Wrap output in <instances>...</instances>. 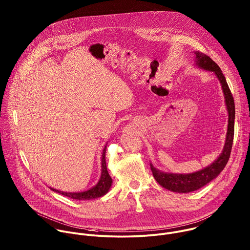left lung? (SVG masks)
Segmentation results:
<instances>
[{"label":"left lung","mask_w":250,"mask_h":250,"mask_svg":"<svg viewBox=\"0 0 250 250\" xmlns=\"http://www.w3.org/2000/svg\"><path fill=\"white\" fill-rule=\"evenodd\" d=\"M195 54H196V65L204 70L213 72L218 78L222 85L223 93L225 96V102H226L227 110L229 113V120H228L227 136H226V141H225L223 151L221 155L208 167H205L204 169L194 173L179 174V173H167V172L161 171L157 169L152 164H150L153 175L156 181L161 186H163L164 188L169 191L176 192V193H184V194L196 191L204 187L205 185L209 183L211 180H213L215 177H217L219 173L224 169V167H226L230 159L233 140H234V131H235V102H234V98L231 93V90L229 88V85L226 82V79L220 67L207 54L201 51H195Z\"/></svg>","instance_id":"left-lung-1"}]
</instances>
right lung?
<instances>
[{
    "instance_id": "right-lung-1",
    "label": "right lung",
    "mask_w": 250,
    "mask_h": 250,
    "mask_svg": "<svg viewBox=\"0 0 250 250\" xmlns=\"http://www.w3.org/2000/svg\"><path fill=\"white\" fill-rule=\"evenodd\" d=\"M106 147H104L103 152H102V158H101V176L100 179L98 181V183L92 187L91 189L84 191V192H81V193H67V192H62V191H58L55 189L50 188L52 191L59 193L65 197L71 198L73 200H91V199H97L100 198L102 196H104L105 194L108 193V191L111 188L112 185V178L108 173L107 170V166H106V159H105V153H106Z\"/></svg>"
}]
</instances>
